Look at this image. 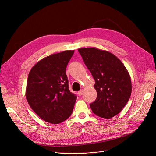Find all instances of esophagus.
Returning <instances> with one entry per match:
<instances>
[{"instance_id": "1", "label": "esophagus", "mask_w": 156, "mask_h": 156, "mask_svg": "<svg viewBox=\"0 0 156 156\" xmlns=\"http://www.w3.org/2000/svg\"><path fill=\"white\" fill-rule=\"evenodd\" d=\"M83 92H84V90H80L79 92H78V94L79 96H82V95L83 94Z\"/></svg>"}]
</instances>
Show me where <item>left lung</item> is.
Listing matches in <instances>:
<instances>
[{
	"label": "left lung",
	"mask_w": 156,
	"mask_h": 156,
	"mask_svg": "<svg viewBox=\"0 0 156 156\" xmlns=\"http://www.w3.org/2000/svg\"><path fill=\"white\" fill-rule=\"evenodd\" d=\"M78 50L95 80L97 98L90 104L93 113L106 119L114 117L131 96L132 82L127 69L114 54L106 50L96 48Z\"/></svg>",
	"instance_id": "8db88e82"
}]
</instances>
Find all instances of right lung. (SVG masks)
<instances>
[{
    "label": "right lung",
    "instance_id": "right-lung-1",
    "mask_svg": "<svg viewBox=\"0 0 156 156\" xmlns=\"http://www.w3.org/2000/svg\"><path fill=\"white\" fill-rule=\"evenodd\" d=\"M74 50L51 54L38 61L29 72L26 98L43 120L57 124L70 116L76 96L68 88L66 66Z\"/></svg>",
    "mask_w": 156,
    "mask_h": 156
}]
</instances>
